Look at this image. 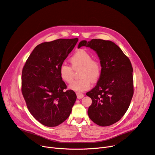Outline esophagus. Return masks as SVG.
I'll use <instances>...</instances> for the list:
<instances>
[{"instance_id":"obj_1","label":"esophagus","mask_w":155,"mask_h":155,"mask_svg":"<svg viewBox=\"0 0 155 155\" xmlns=\"http://www.w3.org/2000/svg\"><path fill=\"white\" fill-rule=\"evenodd\" d=\"M76 95L78 99H81L84 97V95L83 94H81V93H78V92L76 93Z\"/></svg>"}]
</instances>
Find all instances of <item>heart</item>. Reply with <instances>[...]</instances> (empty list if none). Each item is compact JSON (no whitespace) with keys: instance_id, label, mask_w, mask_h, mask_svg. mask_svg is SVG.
<instances>
[{"instance_id":"b5f03b06","label":"heart","mask_w":155,"mask_h":155,"mask_svg":"<svg viewBox=\"0 0 155 155\" xmlns=\"http://www.w3.org/2000/svg\"><path fill=\"white\" fill-rule=\"evenodd\" d=\"M71 67L65 63L61 64L58 69L59 75L62 81L70 83L73 80L74 70L80 69L79 79L74 81L69 88L73 91L81 92L88 90L91 82H96L100 78L102 67L100 61L92 59L91 54L84 49H79L69 59Z\"/></svg>"}]
</instances>
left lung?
I'll return each instance as SVG.
<instances>
[{
	"instance_id": "8db88e82",
	"label": "left lung",
	"mask_w": 155,
	"mask_h": 155,
	"mask_svg": "<svg viewBox=\"0 0 155 155\" xmlns=\"http://www.w3.org/2000/svg\"><path fill=\"white\" fill-rule=\"evenodd\" d=\"M89 47L97 53L102 67L97 85L86 95L92 100L89 117L107 127L118 121L128 110L134 95L133 68L120 48L110 41H81L78 48Z\"/></svg>"
}]
</instances>
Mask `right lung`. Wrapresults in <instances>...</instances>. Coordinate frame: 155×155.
<instances>
[{
    "label": "right lung",
    "mask_w": 155,
    "mask_h": 155,
    "mask_svg": "<svg viewBox=\"0 0 155 155\" xmlns=\"http://www.w3.org/2000/svg\"><path fill=\"white\" fill-rule=\"evenodd\" d=\"M78 41L59 39L37 46L25 64L21 92L29 112L46 127H57L70 116L76 100L73 90L60 77V65Z\"/></svg>",
    "instance_id": "obj_1"
}]
</instances>
